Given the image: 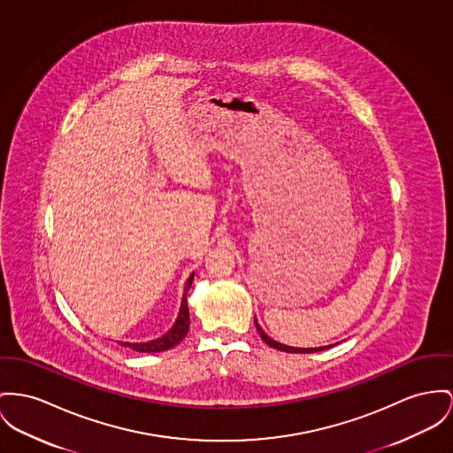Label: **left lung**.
Here are the masks:
<instances>
[{"instance_id": "left-lung-1", "label": "left lung", "mask_w": 453, "mask_h": 453, "mask_svg": "<svg viewBox=\"0 0 453 453\" xmlns=\"http://www.w3.org/2000/svg\"><path fill=\"white\" fill-rule=\"evenodd\" d=\"M254 325H256V330L259 333V336L263 338L265 343H268L273 349H278V350H283V352H290V354H312V352H321V350H326V349H332L333 345H325V347H314V349H301V347H290V345H285V343H280L276 340H273L272 336H268L266 333L263 332V328L257 325V319L254 318Z\"/></svg>"}]
</instances>
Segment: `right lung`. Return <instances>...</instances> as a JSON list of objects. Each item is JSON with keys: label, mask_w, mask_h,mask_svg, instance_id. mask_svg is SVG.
Returning a JSON list of instances; mask_svg holds the SVG:
<instances>
[{"label": "right lung", "mask_w": 453, "mask_h": 453, "mask_svg": "<svg viewBox=\"0 0 453 453\" xmlns=\"http://www.w3.org/2000/svg\"><path fill=\"white\" fill-rule=\"evenodd\" d=\"M194 274L196 273H190L188 280L185 281V287H183V294H181L180 309H179V316L173 323V326L154 338V340H148V342H119L123 347H128L135 352H144V354H152V352H165L168 349H173L175 345H179L181 340L185 338V334L188 332V326H190V314H188V305H187V292L194 281Z\"/></svg>", "instance_id": "obj_1"}]
</instances>
